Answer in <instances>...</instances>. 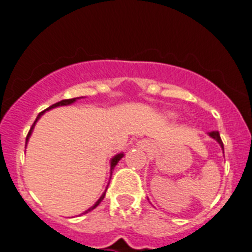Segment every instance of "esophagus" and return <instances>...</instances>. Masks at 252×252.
I'll return each instance as SVG.
<instances>
[{"mask_svg":"<svg viewBox=\"0 0 252 252\" xmlns=\"http://www.w3.org/2000/svg\"><path fill=\"white\" fill-rule=\"evenodd\" d=\"M140 145H145V141H141V142H139Z\"/></svg>","mask_w":252,"mask_h":252,"instance_id":"obj_1","label":"esophagus"}]
</instances>
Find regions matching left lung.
I'll use <instances>...</instances> for the list:
<instances>
[{"instance_id":"obj_1","label":"left lung","mask_w":252,"mask_h":252,"mask_svg":"<svg viewBox=\"0 0 252 252\" xmlns=\"http://www.w3.org/2000/svg\"><path fill=\"white\" fill-rule=\"evenodd\" d=\"M209 136L213 137L215 140H217L218 144H220V145L222 146V149H223V142H222L221 136H220V132H218V131H211V132H209Z\"/></svg>"}]
</instances>
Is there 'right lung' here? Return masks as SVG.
<instances>
[{
    "instance_id": "obj_1",
    "label": "right lung",
    "mask_w": 252,
    "mask_h": 252,
    "mask_svg": "<svg viewBox=\"0 0 252 252\" xmlns=\"http://www.w3.org/2000/svg\"><path fill=\"white\" fill-rule=\"evenodd\" d=\"M74 101H75V98H70V99H63V101L58 102V103H54V104H53V106H50V107H49V108H46V110H44L43 112H40L39 115H37V117H36V120H35V122H34V124H32V126H31L30 131H29L28 136H26V141H28V140H29V136H30V135H31V131H32V128H34V126H35V124H36L37 119H39L40 116L43 115V113L45 112V111L50 110V108H54V107H58V106H65V104H70V103H73V102H74ZM122 157H124V154H119V155H116V157L113 158V159H112V161H111V173H112V169L115 168V166H116V164H117V162L120 161V159H121ZM103 198H104V194L102 195L101 198H99L98 201L95 202V204H94V206H92V207H91L90 209H87V211H86V212H84V213H88V212H90V211H92V209H94L95 207H97V206H98L99 203H101V202H102V199H103Z\"/></svg>"
}]
</instances>
